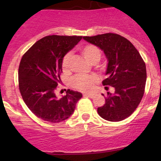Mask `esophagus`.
I'll list each match as a JSON object with an SVG mask.
<instances>
[{
  "label": "esophagus",
  "mask_w": 161,
  "mask_h": 161,
  "mask_svg": "<svg viewBox=\"0 0 161 161\" xmlns=\"http://www.w3.org/2000/svg\"><path fill=\"white\" fill-rule=\"evenodd\" d=\"M85 96H87V97H93V96H94V93H85Z\"/></svg>",
  "instance_id": "34e87169"
}]
</instances>
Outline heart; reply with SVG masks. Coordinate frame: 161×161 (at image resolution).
I'll return each mask as SVG.
<instances>
[{"instance_id": "obj_1", "label": "heart", "mask_w": 161, "mask_h": 161, "mask_svg": "<svg viewBox=\"0 0 161 161\" xmlns=\"http://www.w3.org/2000/svg\"><path fill=\"white\" fill-rule=\"evenodd\" d=\"M80 53L86 60L91 64H96L101 59V52L99 48L92 44H87L80 47ZM71 54H67L64 55L62 61V68L64 72L68 70L70 65ZM97 80V78L95 76H81L78 75L75 76L72 80V87L80 91H89L95 82Z\"/></svg>"}]
</instances>
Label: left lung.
<instances>
[{
	"instance_id": "obj_1",
	"label": "left lung",
	"mask_w": 161,
	"mask_h": 161,
	"mask_svg": "<svg viewBox=\"0 0 161 161\" xmlns=\"http://www.w3.org/2000/svg\"><path fill=\"white\" fill-rule=\"evenodd\" d=\"M83 38L104 52L107 78L102 84L114 88V93L107 92L105 104L97 108L98 114L110 122L126 119L136 110L144 93L147 72L141 55L130 41L117 34Z\"/></svg>"
}]
</instances>
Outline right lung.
<instances>
[{"label":"right lung","mask_w":161,"mask_h":161,"mask_svg":"<svg viewBox=\"0 0 161 161\" xmlns=\"http://www.w3.org/2000/svg\"><path fill=\"white\" fill-rule=\"evenodd\" d=\"M82 36L50 35L37 41L24 54L18 68L20 93L27 107L37 117L49 123L66 120L73 114L82 93L68 89L57 97L55 90L60 83L64 55Z\"/></svg>","instance_id":"right-lung-1"}]
</instances>
